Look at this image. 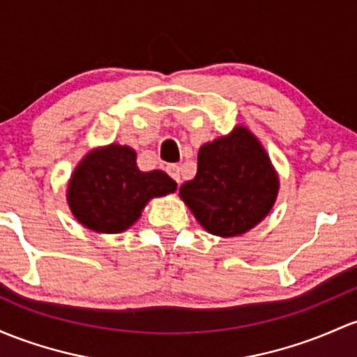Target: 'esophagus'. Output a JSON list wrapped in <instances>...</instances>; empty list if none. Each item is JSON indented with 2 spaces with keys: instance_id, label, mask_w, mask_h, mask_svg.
I'll list each match as a JSON object with an SVG mask.
<instances>
[{
  "instance_id": "obj_1",
  "label": "esophagus",
  "mask_w": 357,
  "mask_h": 357,
  "mask_svg": "<svg viewBox=\"0 0 357 357\" xmlns=\"http://www.w3.org/2000/svg\"><path fill=\"white\" fill-rule=\"evenodd\" d=\"M167 172H168V175L175 180V182L180 183V167L178 165H168Z\"/></svg>"
}]
</instances>
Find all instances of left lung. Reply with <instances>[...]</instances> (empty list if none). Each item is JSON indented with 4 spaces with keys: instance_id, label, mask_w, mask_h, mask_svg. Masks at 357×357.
<instances>
[{
    "instance_id": "left-lung-1",
    "label": "left lung",
    "mask_w": 357,
    "mask_h": 357,
    "mask_svg": "<svg viewBox=\"0 0 357 357\" xmlns=\"http://www.w3.org/2000/svg\"><path fill=\"white\" fill-rule=\"evenodd\" d=\"M279 192V175L247 126L199 148L197 174L178 195L199 225L221 238L245 235L266 220Z\"/></svg>"
}]
</instances>
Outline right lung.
Masks as SVG:
<instances>
[{"mask_svg": "<svg viewBox=\"0 0 357 357\" xmlns=\"http://www.w3.org/2000/svg\"><path fill=\"white\" fill-rule=\"evenodd\" d=\"M177 182L163 170L137 168L136 151L112 143L90 149L68 180L73 216L95 233H121L141 218L153 197L174 194Z\"/></svg>", "mask_w": 357, "mask_h": 357, "instance_id": "obj_1", "label": "right lung"}]
</instances>
